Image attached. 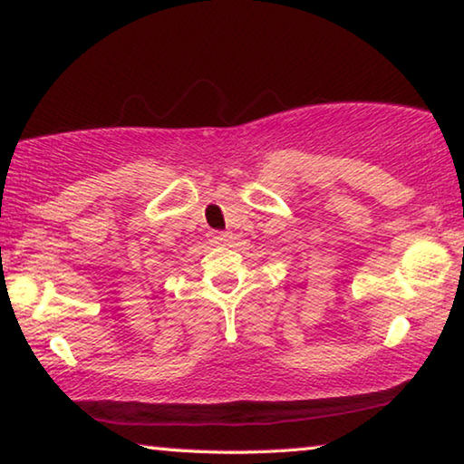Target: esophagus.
Here are the masks:
<instances>
[{
	"mask_svg": "<svg viewBox=\"0 0 464 464\" xmlns=\"http://www.w3.org/2000/svg\"><path fill=\"white\" fill-rule=\"evenodd\" d=\"M209 238L214 245H224V242H227L232 237H230V232H211Z\"/></svg>",
	"mask_w": 464,
	"mask_h": 464,
	"instance_id": "obj_1",
	"label": "esophagus"
}]
</instances>
